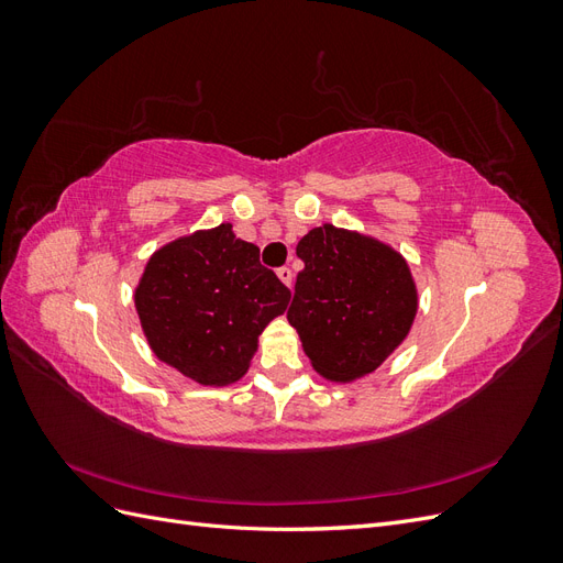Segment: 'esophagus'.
I'll return each instance as SVG.
<instances>
[{"label": "esophagus", "mask_w": 563, "mask_h": 563, "mask_svg": "<svg viewBox=\"0 0 563 563\" xmlns=\"http://www.w3.org/2000/svg\"><path fill=\"white\" fill-rule=\"evenodd\" d=\"M277 277H279L286 286H291V282H294V272H291V267H279V269H277Z\"/></svg>", "instance_id": "esophagus-1"}]
</instances>
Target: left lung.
Here are the masks:
<instances>
[{
	"label": "left lung",
	"instance_id": "left-lung-1",
	"mask_svg": "<svg viewBox=\"0 0 563 563\" xmlns=\"http://www.w3.org/2000/svg\"><path fill=\"white\" fill-rule=\"evenodd\" d=\"M298 272L286 317L323 378L347 383L376 371L411 331L418 294L397 251L333 225L296 246Z\"/></svg>",
	"mask_w": 563,
	"mask_h": 563
}]
</instances>
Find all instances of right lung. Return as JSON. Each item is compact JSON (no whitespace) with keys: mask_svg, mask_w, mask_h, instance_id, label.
Segmentation results:
<instances>
[{"mask_svg":"<svg viewBox=\"0 0 563 563\" xmlns=\"http://www.w3.org/2000/svg\"><path fill=\"white\" fill-rule=\"evenodd\" d=\"M288 300L291 291L261 265V249L236 240L230 223L159 249L135 288L152 352L201 385L240 380Z\"/></svg>","mask_w":563,"mask_h":563,"instance_id":"1","label":"right lung"}]
</instances>
